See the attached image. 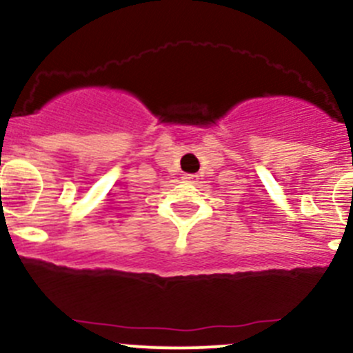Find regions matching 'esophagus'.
Returning a JSON list of instances; mask_svg holds the SVG:
<instances>
[{
	"mask_svg": "<svg viewBox=\"0 0 353 353\" xmlns=\"http://www.w3.org/2000/svg\"><path fill=\"white\" fill-rule=\"evenodd\" d=\"M181 178H183V181H188V183H197L199 181V175H195V173H185Z\"/></svg>",
	"mask_w": 353,
	"mask_h": 353,
	"instance_id": "obj_1",
	"label": "esophagus"
}]
</instances>
